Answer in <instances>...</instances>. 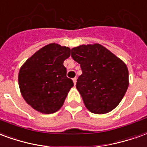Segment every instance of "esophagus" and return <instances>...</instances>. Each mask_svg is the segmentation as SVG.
I'll use <instances>...</instances> for the list:
<instances>
[{
    "mask_svg": "<svg viewBox=\"0 0 147 147\" xmlns=\"http://www.w3.org/2000/svg\"><path fill=\"white\" fill-rule=\"evenodd\" d=\"M72 81H73L74 85L76 86V81H77V79H76V78H74L73 80H72Z\"/></svg>",
    "mask_w": 147,
    "mask_h": 147,
    "instance_id": "esophagus-1",
    "label": "esophagus"
}]
</instances>
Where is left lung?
<instances>
[{
	"mask_svg": "<svg viewBox=\"0 0 147 147\" xmlns=\"http://www.w3.org/2000/svg\"><path fill=\"white\" fill-rule=\"evenodd\" d=\"M71 57L82 69L76 88L86 108L95 114L116 108L129 85L126 64L98 43L74 47Z\"/></svg>",
	"mask_w": 147,
	"mask_h": 147,
	"instance_id": "8db88e82",
	"label": "left lung"
}]
</instances>
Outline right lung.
I'll return each instance as SVG.
<instances>
[{
	"label": "right lung",
	"instance_id": "right-lung-1",
	"mask_svg": "<svg viewBox=\"0 0 147 147\" xmlns=\"http://www.w3.org/2000/svg\"><path fill=\"white\" fill-rule=\"evenodd\" d=\"M71 49L57 43L45 45L21 66L19 86L28 105L44 114L56 113L64 105L73 82L66 76L64 61Z\"/></svg>",
	"mask_w": 147,
	"mask_h": 147
}]
</instances>
